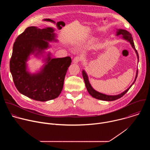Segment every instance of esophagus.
I'll return each instance as SVG.
<instances>
[{
    "mask_svg": "<svg viewBox=\"0 0 150 150\" xmlns=\"http://www.w3.org/2000/svg\"><path fill=\"white\" fill-rule=\"evenodd\" d=\"M81 57H79V56H76V57L74 59L73 62H74V63H79V62L81 60Z\"/></svg>",
    "mask_w": 150,
    "mask_h": 150,
    "instance_id": "esophagus-1",
    "label": "esophagus"
}]
</instances>
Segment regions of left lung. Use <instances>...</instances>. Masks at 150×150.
Instances as JSON below:
<instances>
[{
  "label": "left lung",
  "mask_w": 150,
  "mask_h": 150,
  "mask_svg": "<svg viewBox=\"0 0 150 150\" xmlns=\"http://www.w3.org/2000/svg\"><path fill=\"white\" fill-rule=\"evenodd\" d=\"M116 35H122V37L123 40H126L127 41L129 42V43L131 44L132 47L134 49V50L135 51V53L137 54V58H138V62H139V56H138V53L137 50L135 49V45H134V40H133V38L132 37V35L131 33H129V32H128L127 31L125 30H123V29H117L116 31ZM82 76L85 83V86H86L87 90L88 91V92L89 93V94L94 98L98 99V100H104V101H114L116 100L117 99H119L120 98H121L123 96H124L127 91L130 89V88L132 86V85L134 83V82H135L137 76H138V69L137 70V72H136V76H135V78L133 82V83H132V85L131 86L128 88L127 90H126L125 91L122 92V93L117 94V95H114V96H109V95H106L101 93H99L98 91H97L96 90H95L91 86V85L90 83L89 79H88V76L87 74V73L85 72V71L84 70H82Z\"/></svg>",
  "instance_id": "obj_1"
}]
</instances>
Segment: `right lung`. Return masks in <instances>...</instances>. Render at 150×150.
Instances as JSON below:
<instances>
[{"label":"right lung","instance_id":"right-lung-1","mask_svg":"<svg viewBox=\"0 0 150 150\" xmlns=\"http://www.w3.org/2000/svg\"><path fill=\"white\" fill-rule=\"evenodd\" d=\"M54 31L52 27H29L18 35L13 46L9 67L15 87L20 93L37 101H46L59 96L72 62L69 56L52 58L50 52L44 55L50 47L49 42L57 41ZM31 54L42 57L45 62L37 73L31 74L27 69Z\"/></svg>","mask_w":150,"mask_h":150}]
</instances>
